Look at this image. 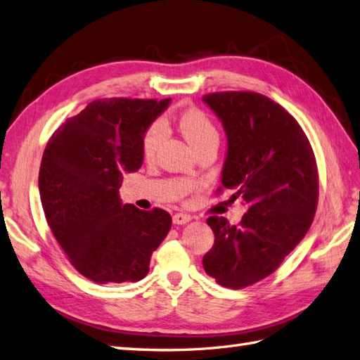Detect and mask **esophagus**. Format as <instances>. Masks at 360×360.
I'll list each match as a JSON object with an SVG mask.
<instances>
[{
    "mask_svg": "<svg viewBox=\"0 0 360 360\" xmlns=\"http://www.w3.org/2000/svg\"><path fill=\"white\" fill-rule=\"evenodd\" d=\"M189 220H191V215L185 214V212H177V214H174V217H172V221L175 223V225H185V223H188Z\"/></svg>",
    "mask_w": 360,
    "mask_h": 360,
    "instance_id": "obj_1",
    "label": "esophagus"
}]
</instances>
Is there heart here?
<instances>
[{
	"label": "heart",
	"instance_id": "obj_1",
	"mask_svg": "<svg viewBox=\"0 0 360 360\" xmlns=\"http://www.w3.org/2000/svg\"><path fill=\"white\" fill-rule=\"evenodd\" d=\"M179 129L197 150L206 146L219 145V129L202 109L191 108L179 118ZM166 137L165 126L157 122L150 124L141 139V154L146 160H154L158 148Z\"/></svg>",
	"mask_w": 360,
	"mask_h": 360
}]
</instances>
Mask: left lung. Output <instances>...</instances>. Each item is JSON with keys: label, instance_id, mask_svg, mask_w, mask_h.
Returning a JSON list of instances; mask_svg holds the SVG:
<instances>
[{"label": "left lung", "instance_id": "1", "mask_svg": "<svg viewBox=\"0 0 360 360\" xmlns=\"http://www.w3.org/2000/svg\"><path fill=\"white\" fill-rule=\"evenodd\" d=\"M203 101L228 137L217 194L233 189V200L248 207L238 225L219 215L206 220L215 240L203 268L219 285L240 290L273 274L308 233L319 202L317 163L300 124L265 95L226 91Z\"/></svg>", "mask_w": 360, "mask_h": 360}]
</instances>
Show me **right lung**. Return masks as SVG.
<instances>
[{"label": "right lung", "instance_id": "add662e5", "mask_svg": "<svg viewBox=\"0 0 360 360\" xmlns=\"http://www.w3.org/2000/svg\"><path fill=\"white\" fill-rule=\"evenodd\" d=\"M171 98H100L47 141L39 197L52 234L79 274L97 283L137 282L172 225L160 207L122 205L123 174L143 163L141 139Z\"/></svg>", "mask_w": 360, "mask_h": 360}]
</instances>
